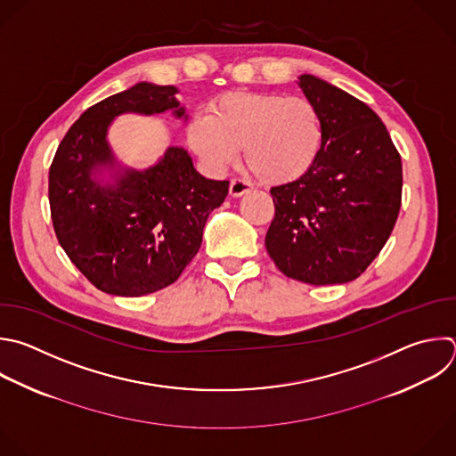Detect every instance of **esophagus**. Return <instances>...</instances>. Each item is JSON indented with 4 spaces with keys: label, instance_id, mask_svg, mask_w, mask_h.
Instances as JSON below:
<instances>
[{
    "label": "esophagus",
    "instance_id": "obj_1",
    "mask_svg": "<svg viewBox=\"0 0 456 456\" xmlns=\"http://www.w3.org/2000/svg\"><path fill=\"white\" fill-rule=\"evenodd\" d=\"M252 191V184L245 179H232L229 184V193L231 197H241Z\"/></svg>",
    "mask_w": 456,
    "mask_h": 456
}]
</instances>
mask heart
<instances>
[{
    "mask_svg": "<svg viewBox=\"0 0 456 456\" xmlns=\"http://www.w3.org/2000/svg\"><path fill=\"white\" fill-rule=\"evenodd\" d=\"M195 154L215 172L229 168L238 150L247 168L266 184L306 175L324 144V121L314 102L279 93L234 91L195 112L186 126Z\"/></svg>",
    "mask_w": 456,
    "mask_h": 456,
    "instance_id": "obj_1",
    "label": "heart"
}]
</instances>
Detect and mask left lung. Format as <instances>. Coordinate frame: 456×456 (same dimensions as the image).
Returning <instances> with one entry per match:
<instances>
[{
  "label": "left lung",
  "instance_id": "obj_1",
  "mask_svg": "<svg viewBox=\"0 0 456 456\" xmlns=\"http://www.w3.org/2000/svg\"><path fill=\"white\" fill-rule=\"evenodd\" d=\"M298 86L324 121L314 168L270 190L275 215L265 245L275 266L308 284L360 277L385 247L401 208V156L379 116L314 77Z\"/></svg>",
  "mask_w": 456,
  "mask_h": 456
}]
</instances>
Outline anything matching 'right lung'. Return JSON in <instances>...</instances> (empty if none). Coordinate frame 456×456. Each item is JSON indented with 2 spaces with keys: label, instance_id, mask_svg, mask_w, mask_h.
<instances>
[{
  "label": "right lung",
  "instance_id": "obj_1",
  "mask_svg": "<svg viewBox=\"0 0 456 456\" xmlns=\"http://www.w3.org/2000/svg\"><path fill=\"white\" fill-rule=\"evenodd\" d=\"M175 93L174 86L141 82L94 103L66 132L50 167L57 240L105 293L141 297L175 282L200 248L209 213L229 193V181L202 177L179 146L144 172L125 170L114 184L94 181L98 170L114 165L107 142L114 116L172 109L183 118Z\"/></svg>",
  "mask_w": 456,
  "mask_h": 456
}]
</instances>
